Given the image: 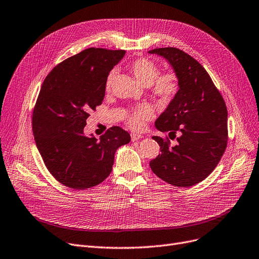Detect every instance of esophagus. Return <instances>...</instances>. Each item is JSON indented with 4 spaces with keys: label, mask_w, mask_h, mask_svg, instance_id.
Returning a JSON list of instances; mask_svg holds the SVG:
<instances>
[{
    "label": "esophagus",
    "mask_w": 259,
    "mask_h": 259,
    "mask_svg": "<svg viewBox=\"0 0 259 259\" xmlns=\"http://www.w3.org/2000/svg\"><path fill=\"white\" fill-rule=\"evenodd\" d=\"M143 136L142 135H139V133H131V140L135 142V141H138L140 139H142Z\"/></svg>",
    "instance_id": "esophagus-1"
}]
</instances>
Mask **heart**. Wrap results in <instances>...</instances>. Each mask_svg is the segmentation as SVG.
<instances>
[{
    "label": "heart",
    "mask_w": 259,
    "mask_h": 259,
    "mask_svg": "<svg viewBox=\"0 0 259 259\" xmlns=\"http://www.w3.org/2000/svg\"><path fill=\"white\" fill-rule=\"evenodd\" d=\"M129 69L136 79L143 85L150 86L151 93L157 97L167 100L173 98L179 90L178 76L174 72L160 73L158 65L146 57H139L129 64ZM115 76V71H111L105 82V88L110 89L112 81ZM152 109L147 104L141 105L135 111H132L126 118L127 123L132 129L141 130L144 128L145 121L152 117Z\"/></svg>",
    "instance_id": "b5f03b06"
}]
</instances>
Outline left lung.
Segmentation results:
<instances>
[{
    "label": "left lung",
    "instance_id": "1",
    "mask_svg": "<svg viewBox=\"0 0 259 259\" xmlns=\"http://www.w3.org/2000/svg\"><path fill=\"white\" fill-rule=\"evenodd\" d=\"M165 59L179 80V90L155 124L176 138L177 145L152 137L161 154L150 161L154 173L175 187L188 188L208 177L221 160L227 145V109L204 67L177 48L148 51ZM173 138V139H174Z\"/></svg>",
    "mask_w": 259,
    "mask_h": 259
}]
</instances>
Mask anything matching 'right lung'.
<instances>
[{
    "label": "right lung",
    "instance_id": "right-lung-1",
    "mask_svg": "<svg viewBox=\"0 0 259 259\" xmlns=\"http://www.w3.org/2000/svg\"><path fill=\"white\" fill-rule=\"evenodd\" d=\"M126 51L90 48L65 60L47 75L33 112V135L45 164L66 187L84 190L112 171L117 148L130 135L112 127L99 139L84 135L86 120L102 103L105 82Z\"/></svg>",
    "mask_w": 259,
    "mask_h": 259
}]
</instances>
